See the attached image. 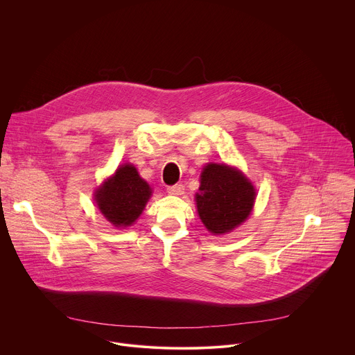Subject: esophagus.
<instances>
[{"instance_id":"34e87169","label":"esophagus","mask_w":355,"mask_h":355,"mask_svg":"<svg viewBox=\"0 0 355 355\" xmlns=\"http://www.w3.org/2000/svg\"><path fill=\"white\" fill-rule=\"evenodd\" d=\"M184 189L185 187L182 184H175V185H171L167 188V192L170 195H182L184 193Z\"/></svg>"}]
</instances>
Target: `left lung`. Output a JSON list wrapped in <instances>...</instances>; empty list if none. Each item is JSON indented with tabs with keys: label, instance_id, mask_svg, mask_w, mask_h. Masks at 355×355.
<instances>
[{
	"label": "left lung",
	"instance_id": "8db88e82",
	"mask_svg": "<svg viewBox=\"0 0 355 355\" xmlns=\"http://www.w3.org/2000/svg\"><path fill=\"white\" fill-rule=\"evenodd\" d=\"M254 200V185L236 167L211 163L202 170L195 202L202 223L212 234H226L240 226Z\"/></svg>",
	"mask_w": 355,
	"mask_h": 355
}]
</instances>
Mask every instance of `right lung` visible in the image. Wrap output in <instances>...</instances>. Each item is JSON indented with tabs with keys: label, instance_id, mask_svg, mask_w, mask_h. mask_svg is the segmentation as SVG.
<instances>
[{
	"label": "right lung",
	"instance_id": "right-lung-1",
	"mask_svg": "<svg viewBox=\"0 0 355 355\" xmlns=\"http://www.w3.org/2000/svg\"><path fill=\"white\" fill-rule=\"evenodd\" d=\"M151 196L150 185L133 164L121 166L94 195L95 204L115 227L132 226Z\"/></svg>",
	"mask_w": 355,
	"mask_h": 355
}]
</instances>
